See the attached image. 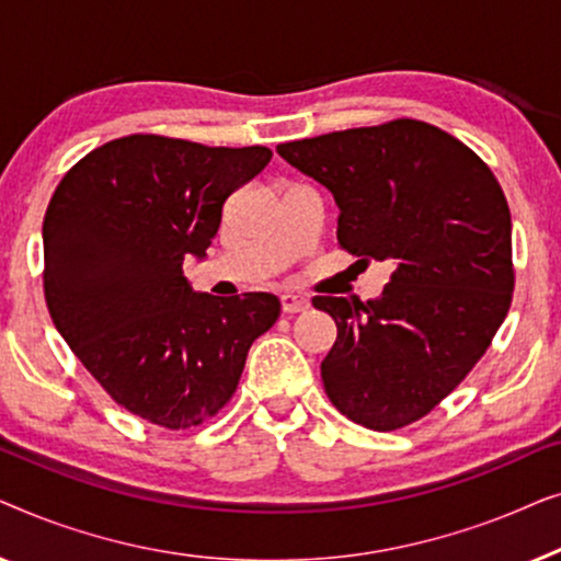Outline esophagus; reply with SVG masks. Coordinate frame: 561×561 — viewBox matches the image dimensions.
I'll return each mask as SVG.
<instances>
[{"instance_id": "1", "label": "esophagus", "mask_w": 561, "mask_h": 561, "mask_svg": "<svg viewBox=\"0 0 561 561\" xmlns=\"http://www.w3.org/2000/svg\"><path fill=\"white\" fill-rule=\"evenodd\" d=\"M280 309L283 313H301L309 309V298L296 296V294H283L280 296Z\"/></svg>"}]
</instances>
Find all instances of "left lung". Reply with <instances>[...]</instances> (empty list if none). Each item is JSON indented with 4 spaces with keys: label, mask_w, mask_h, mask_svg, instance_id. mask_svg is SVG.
Here are the masks:
<instances>
[{
    "label": "left lung",
    "mask_w": 561,
    "mask_h": 561,
    "mask_svg": "<svg viewBox=\"0 0 561 561\" xmlns=\"http://www.w3.org/2000/svg\"><path fill=\"white\" fill-rule=\"evenodd\" d=\"M278 152L332 191L342 250L393 263L375 301L313 296L336 324L321 363L329 401L373 432L424 419L470 375L511 309L501 183L478 152L419 119L283 142Z\"/></svg>",
    "instance_id": "8db88e82"
}]
</instances>
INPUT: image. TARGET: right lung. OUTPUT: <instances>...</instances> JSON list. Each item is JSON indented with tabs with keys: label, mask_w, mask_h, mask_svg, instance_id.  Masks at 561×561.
<instances>
[{
	"label": "right lung",
	"mask_w": 561,
	"mask_h": 561,
	"mask_svg": "<svg viewBox=\"0 0 561 561\" xmlns=\"http://www.w3.org/2000/svg\"><path fill=\"white\" fill-rule=\"evenodd\" d=\"M273 152L127 135L83 156L43 219V290L60 336L114 403L168 432L202 426L234 396L252 342L275 324L271 294H194L234 188Z\"/></svg>",
	"instance_id": "obj_1"
}]
</instances>
